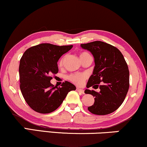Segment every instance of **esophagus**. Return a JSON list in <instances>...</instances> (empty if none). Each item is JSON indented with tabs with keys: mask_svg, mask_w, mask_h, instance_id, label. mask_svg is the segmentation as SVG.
Masks as SVG:
<instances>
[{
	"mask_svg": "<svg viewBox=\"0 0 147 147\" xmlns=\"http://www.w3.org/2000/svg\"><path fill=\"white\" fill-rule=\"evenodd\" d=\"M76 90H77L78 91V92H80L81 94H84V91L83 90V89H80V88H77Z\"/></svg>",
	"mask_w": 147,
	"mask_h": 147,
	"instance_id": "1",
	"label": "esophagus"
}]
</instances>
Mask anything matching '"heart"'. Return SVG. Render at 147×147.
<instances>
[{"mask_svg": "<svg viewBox=\"0 0 147 147\" xmlns=\"http://www.w3.org/2000/svg\"><path fill=\"white\" fill-rule=\"evenodd\" d=\"M87 54H89V53L87 52H82L80 55V58ZM65 57L64 56L59 61L60 67H62L63 65L64 62H65ZM85 78H86L85 74H71L68 76L69 80L71 82H73V83L77 84V85H81V84L83 83L84 80H85Z\"/></svg>", "mask_w": 147, "mask_h": 147, "instance_id": "b5f03b06", "label": "heart"}]
</instances>
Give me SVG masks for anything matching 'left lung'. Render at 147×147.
I'll return each mask as SVG.
<instances>
[{"label": "left lung", "instance_id": "obj_1", "mask_svg": "<svg viewBox=\"0 0 147 147\" xmlns=\"http://www.w3.org/2000/svg\"><path fill=\"white\" fill-rule=\"evenodd\" d=\"M94 57L95 67L87 87L100 88V91L86 89L84 93L95 97L94 105L88 107L96 115H107L120 107L129 87V71L123 55L115 47L102 41L81 44ZM103 82V83L102 82ZM100 82L103 85L99 86Z\"/></svg>", "mask_w": 147, "mask_h": 147}]
</instances>
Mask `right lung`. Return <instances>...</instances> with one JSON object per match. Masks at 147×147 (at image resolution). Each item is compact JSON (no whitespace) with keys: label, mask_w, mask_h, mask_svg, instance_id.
Masks as SVG:
<instances>
[{"label":"right lung","mask_w":147,"mask_h":147,"mask_svg":"<svg viewBox=\"0 0 147 147\" xmlns=\"http://www.w3.org/2000/svg\"><path fill=\"white\" fill-rule=\"evenodd\" d=\"M72 47L42 43L27 49L22 55L19 65L20 88L26 102L34 111L40 113L53 112L69 91L76 89L68 81L60 87L50 82L51 75L58 72L59 58Z\"/></svg>","instance_id":"1"}]
</instances>
